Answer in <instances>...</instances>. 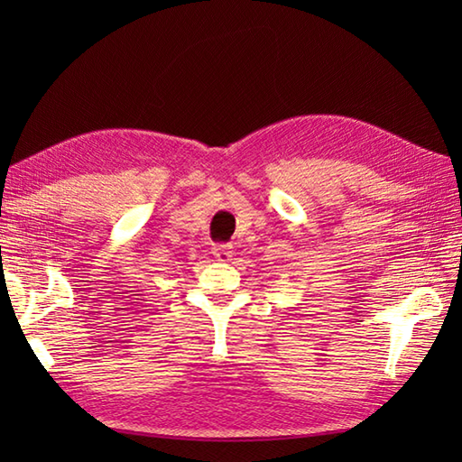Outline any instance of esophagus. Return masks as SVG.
<instances>
[{
  "label": "esophagus",
  "instance_id": "esophagus-1",
  "mask_svg": "<svg viewBox=\"0 0 462 462\" xmlns=\"http://www.w3.org/2000/svg\"><path fill=\"white\" fill-rule=\"evenodd\" d=\"M212 254L218 262H230L234 256V250L232 246H228V244H218V246L212 248Z\"/></svg>",
  "mask_w": 462,
  "mask_h": 462
}]
</instances>
